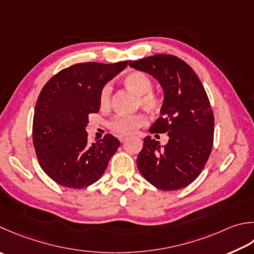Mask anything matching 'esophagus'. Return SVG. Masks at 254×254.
Here are the masks:
<instances>
[{"mask_svg":"<svg viewBox=\"0 0 254 254\" xmlns=\"http://www.w3.org/2000/svg\"><path fill=\"white\" fill-rule=\"evenodd\" d=\"M119 140H120V142H121V143H124V142H126L127 138H124V137H120V138H119Z\"/></svg>","mask_w":254,"mask_h":254,"instance_id":"obj_1","label":"esophagus"}]
</instances>
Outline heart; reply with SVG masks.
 I'll return each instance as SVG.
<instances>
[{
  "instance_id": "obj_1",
  "label": "heart",
  "mask_w": 254,
  "mask_h": 254,
  "mask_svg": "<svg viewBox=\"0 0 254 254\" xmlns=\"http://www.w3.org/2000/svg\"><path fill=\"white\" fill-rule=\"evenodd\" d=\"M123 84L128 90L138 96V104L151 113L161 110L162 100L157 94L152 92L153 82L146 73L142 71L128 72L123 78ZM111 102V86H103L99 94V103L102 109H108ZM146 124V118L143 114L135 116H119L109 123L111 131L120 136H130L136 132L138 127Z\"/></svg>"
}]
</instances>
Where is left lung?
Segmentation results:
<instances>
[{
	"mask_svg": "<svg viewBox=\"0 0 254 254\" xmlns=\"http://www.w3.org/2000/svg\"><path fill=\"white\" fill-rule=\"evenodd\" d=\"M128 66L160 82L161 117L150 132L168 135L164 146L151 136L144 138L136 160L138 171L158 190H181L199 176L211 153L215 120L205 88L190 64L173 55L130 61Z\"/></svg>",
	"mask_w": 254,
	"mask_h": 254,
	"instance_id": "obj_1",
	"label": "left lung"
}]
</instances>
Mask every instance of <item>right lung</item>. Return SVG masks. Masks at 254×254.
Segmentation results:
<instances>
[{"label": "right lung", "instance_id": "obj_1", "mask_svg": "<svg viewBox=\"0 0 254 254\" xmlns=\"http://www.w3.org/2000/svg\"><path fill=\"white\" fill-rule=\"evenodd\" d=\"M127 66L82 63L59 71L39 93L33 119V143L43 171L61 186L83 188L106 172L120 141L107 134L88 142V116L100 110L102 87Z\"/></svg>", "mask_w": 254, "mask_h": 254}]
</instances>
